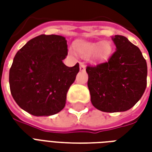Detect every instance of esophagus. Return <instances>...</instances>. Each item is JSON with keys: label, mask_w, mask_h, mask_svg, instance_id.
<instances>
[{"label": "esophagus", "mask_w": 152, "mask_h": 152, "mask_svg": "<svg viewBox=\"0 0 152 152\" xmlns=\"http://www.w3.org/2000/svg\"><path fill=\"white\" fill-rule=\"evenodd\" d=\"M80 70L81 71V72H84L85 70H86V66L84 65V63H80Z\"/></svg>", "instance_id": "esophagus-1"}]
</instances>
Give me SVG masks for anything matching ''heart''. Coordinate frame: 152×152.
<instances>
[{
	"label": "heart",
	"instance_id": "heart-1",
	"mask_svg": "<svg viewBox=\"0 0 152 152\" xmlns=\"http://www.w3.org/2000/svg\"><path fill=\"white\" fill-rule=\"evenodd\" d=\"M75 46L80 54L88 56L94 53L96 58L98 59H105L112 51V47L108 42H103L101 45H99V43L82 42L76 43Z\"/></svg>",
	"mask_w": 152,
	"mask_h": 152
}]
</instances>
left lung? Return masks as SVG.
Returning <instances> with one entry per match:
<instances>
[{"instance_id": "1", "label": "left lung", "mask_w": 152, "mask_h": 152, "mask_svg": "<svg viewBox=\"0 0 152 152\" xmlns=\"http://www.w3.org/2000/svg\"><path fill=\"white\" fill-rule=\"evenodd\" d=\"M116 50L107 61L88 65L91 102L102 112H118L133 107L147 87V65L139 48L124 36L112 37Z\"/></svg>"}]
</instances>
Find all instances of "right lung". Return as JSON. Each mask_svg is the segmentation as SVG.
Returning <instances> with one entry per match:
<instances>
[{
  "mask_svg": "<svg viewBox=\"0 0 152 152\" xmlns=\"http://www.w3.org/2000/svg\"><path fill=\"white\" fill-rule=\"evenodd\" d=\"M65 37L40 35L18 50L10 69V92L22 109L29 114L51 115L62 111L66 93L79 72V63L67 66Z\"/></svg>",
  "mask_w": 152,
  "mask_h": 152,
  "instance_id": "1",
  "label": "right lung"
}]
</instances>
